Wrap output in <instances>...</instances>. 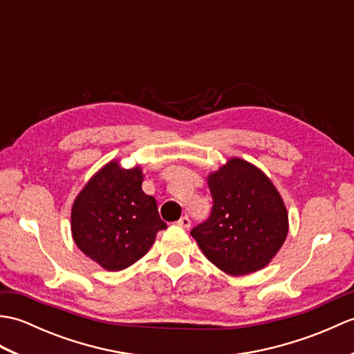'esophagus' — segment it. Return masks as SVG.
<instances>
[{
	"label": "esophagus",
	"mask_w": 354,
	"mask_h": 354,
	"mask_svg": "<svg viewBox=\"0 0 354 354\" xmlns=\"http://www.w3.org/2000/svg\"><path fill=\"white\" fill-rule=\"evenodd\" d=\"M176 225H178V227H183V228H190V225H192L190 217L189 216H183L181 219L176 222Z\"/></svg>",
	"instance_id": "34e87169"
}]
</instances>
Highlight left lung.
<instances>
[{"instance_id": "1", "label": "left lung", "mask_w": 354, "mask_h": 354, "mask_svg": "<svg viewBox=\"0 0 354 354\" xmlns=\"http://www.w3.org/2000/svg\"><path fill=\"white\" fill-rule=\"evenodd\" d=\"M213 208L190 234L205 257L230 275L265 268L288 236L280 193L255 165L232 158L208 176Z\"/></svg>"}]
</instances>
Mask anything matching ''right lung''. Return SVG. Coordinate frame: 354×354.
I'll list each match as a JSON object with an SVG mask.
<instances>
[{"label":"right lung","mask_w":354,"mask_h":354,"mask_svg":"<svg viewBox=\"0 0 354 354\" xmlns=\"http://www.w3.org/2000/svg\"><path fill=\"white\" fill-rule=\"evenodd\" d=\"M140 167L112 161L91 178L71 209V232L80 251L106 270L133 265L167 228L155 198L141 189Z\"/></svg>","instance_id":"1"}]
</instances>
